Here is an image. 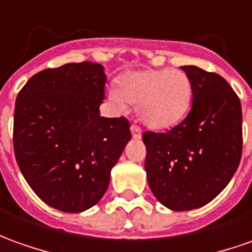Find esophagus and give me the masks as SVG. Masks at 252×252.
<instances>
[{
  "instance_id": "1",
  "label": "esophagus",
  "mask_w": 252,
  "mask_h": 252,
  "mask_svg": "<svg viewBox=\"0 0 252 252\" xmlns=\"http://www.w3.org/2000/svg\"><path fill=\"white\" fill-rule=\"evenodd\" d=\"M130 131H131V136H133L134 140H140V138H141V129H140L138 126H134V125H133V126L130 127Z\"/></svg>"
}]
</instances>
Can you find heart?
<instances>
[{"label":"heart","mask_w":252,"mask_h":252,"mask_svg":"<svg viewBox=\"0 0 252 252\" xmlns=\"http://www.w3.org/2000/svg\"><path fill=\"white\" fill-rule=\"evenodd\" d=\"M108 101L123 111L126 103L137 105V116L149 129H169L181 122L192 100V82L180 70L159 68L125 72L118 89H109Z\"/></svg>","instance_id":"b5f03b06"}]
</instances>
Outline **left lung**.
<instances>
[{
	"label": "left lung",
	"instance_id": "1",
	"mask_svg": "<svg viewBox=\"0 0 252 252\" xmlns=\"http://www.w3.org/2000/svg\"><path fill=\"white\" fill-rule=\"evenodd\" d=\"M192 82V108L164 133L145 131V171L155 197L174 211L199 209L222 192L242 159V104L216 72L181 67Z\"/></svg>",
	"mask_w": 252,
	"mask_h": 252
}]
</instances>
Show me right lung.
<instances>
[{"label":"right lung","instance_id":"right-lung-1","mask_svg":"<svg viewBox=\"0 0 252 252\" xmlns=\"http://www.w3.org/2000/svg\"><path fill=\"white\" fill-rule=\"evenodd\" d=\"M105 82L101 64L68 63L39 71L17 94L16 162L31 189L53 209L93 207L131 138L126 118L100 116Z\"/></svg>","mask_w":252,"mask_h":252}]
</instances>
